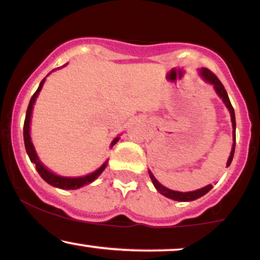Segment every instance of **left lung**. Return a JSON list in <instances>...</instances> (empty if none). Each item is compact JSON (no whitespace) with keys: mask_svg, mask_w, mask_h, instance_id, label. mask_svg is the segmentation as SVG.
I'll use <instances>...</instances> for the list:
<instances>
[{"mask_svg":"<svg viewBox=\"0 0 260 260\" xmlns=\"http://www.w3.org/2000/svg\"><path fill=\"white\" fill-rule=\"evenodd\" d=\"M199 76L202 77V79L204 80V82L209 83V84H211L214 86V89H215L217 96L220 98V99L222 100V103L225 104L226 109L229 110L230 112V116H231V122H232V140H234V144H232V149H231V153H230V156H229V160H228V164H226V168H229L230 165H231V161L234 159V154H235V145H236V118H235V110L234 107H232L231 103H230V99H229V95L228 92H226L225 88H223L222 83L220 82L219 79H217V77L215 76L214 73H211L210 71L207 70V68H201V70L198 71ZM149 172V176H150V180L153 182L154 187L156 188V190L159 193H161L162 196H165L166 198H170L172 199V201H177V202H192V201H196V199L201 198V197L205 196L209 190L213 188L211 184H208V186L203 187V188H199V189H196V190H192V192H178V190H172L170 189V188H166L165 186H162V184L160 183L159 181L155 178V176L153 175V172L150 171V170H148Z\"/></svg>","mask_w":260,"mask_h":260,"instance_id":"obj_1","label":"left lung"}]
</instances>
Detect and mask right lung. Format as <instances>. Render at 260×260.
<instances>
[{
    "mask_svg": "<svg viewBox=\"0 0 260 260\" xmlns=\"http://www.w3.org/2000/svg\"><path fill=\"white\" fill-rule=\"evenodd\" d=\"M64 66H62V67H64ZM58 68H61V67H58ZM49 74H51V72H50ZM49 74H47V76H49ZM46 77H45V78L41 80L40 84H39L38 90L35 91V94L31 96L30 103H29V106H28V110H26L25 121H24V131H23V134H24L25 150H26V154H28L29 159H30L31 162L35 164V168H37V171L39 172V175L41 176V178H43L45 182H47L49 184H51L52 187L61 188V189H78V188L86 186V184H90L91 182H94L95 180H96V178L99 177L101 174H103L104 170L106 169L109 160H106L105 162H104L99 169L95 170L94 172H90V174H88L85 176H79V177H67V176H59L57 174H55V172H52L51 170L47 169L46 166L41 162V160L39 159V156H38L37 150H35V148H34V144H32V142H31L30 122H31V115H32V109H34V104H35V101H37V98L39 96V94H40L41 89H43L45 80H46ZM118 140H120V136H117L115 139L112 140L111 144H110V148L112 149L113 145H115Z\"/></svg>",
    "mask_w": 260,
    "mask_h": 260,
    "instance_id": "right-lung-1",
    "label": "right lung"
}]
</instances>
